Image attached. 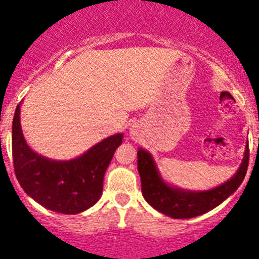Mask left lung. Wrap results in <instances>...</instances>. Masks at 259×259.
<instances>
[{
    "label": "left lung",
    "instance_id": "left-lung-1",
    "mask_svg": "<svg viewBox=\"0 0 259 259\" xmlns=\"http://www.w3.org/2000/svg\"><path fill=\"white\" fill-rule=\"evenodd\" d=\"M248 163L249 148L246 144L243 162L230 180L204 192H188L165 183L157 170L151 153L143 148L138 151V171L141 175L144 199L154 209L172 219H192L221 204L240 187L248 170Z\"/></svg>",
    "mask_w": 259,
    "mask_h": 259
}]
</instances>
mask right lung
I'll return each mask as SVG.
<instances>
[{"instance_id":"1","label":"right lung","mask_w":259,"mask_h":259,"mask_svg":"<svg viewBox=\"0 0 259 259\" xmlns=\"http://www.w3.org/2000/svg\"><path fill=\"white\" fill-rule=\"evenodd\" d=\"M122 134L106 138L69 161H55L31 151L20 125V105L13 120V158L16 179L24 192L40 206L65 214L80 213L102 195L103 176Z\"/></svg>"}]
</instances>
